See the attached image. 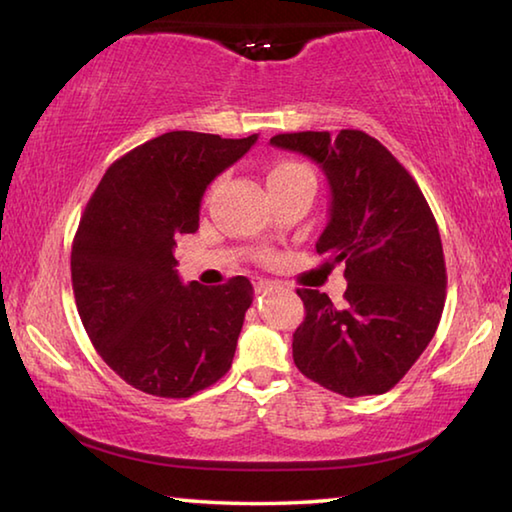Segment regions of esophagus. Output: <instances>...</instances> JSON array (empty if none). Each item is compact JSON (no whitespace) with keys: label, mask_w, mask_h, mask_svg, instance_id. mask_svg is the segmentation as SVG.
<instances>
[{"label":"esophagus","mask_w":512,"mask_h":512,"mask_svg":"<svg viewBox=\"0 0 512 512\" xmlns=\"http://www.w3.org/2000/svg\"><path fill=\"white\" fill-rule=\"evenodd\" d=\"M253 284H255V291L257 293H266V291L275 289V282L273 280H264V277H257Z\"/></svg>","instance_id":"obj_1"}]
</instances>
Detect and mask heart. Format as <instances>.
I'll list each match as a JSON object with an SVG mask.
<instances>
[{"mask_svg": "<svg viewBox=\"0 0 512 512\" xmlns=\"http://www.w3.org/2000/svg\"><path fill=\"white\" fill-rule=\"evenodd\" d=\"M293 169H302V164H296V162H282V164H277L275 169H271V173H268V178L280 176V173H287V171H293Z\"/></svg>", "mask_w": 512, "mask_h": 512, "instance_id": "b5f03b06", "label": "heart"}]
</instances>
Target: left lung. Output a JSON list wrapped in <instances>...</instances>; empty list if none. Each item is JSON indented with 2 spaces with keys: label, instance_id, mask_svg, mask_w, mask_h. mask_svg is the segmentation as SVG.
I'll return each instance as SVG.
<instances>
[{
  "label": "left lung",
  "instance_id": "1",
  "mask_svg": "<svg viewBox=\"0 0 512 512\" xmlns=\"http://www.w3.org/2000/svg\"><path fill=\"white\" fill-rule=\"evenodd\" d=\"M325 171L332 201L316 241L327 266H345L343 307L298 289L305 320L293 334L302 375L345 397L381 395L436 334L445 307V255L427 198L395 155L363 131L282 133Z\"/></svg>",
  "mask_w": 512,
  "mask_h": 512
}]
</instances>
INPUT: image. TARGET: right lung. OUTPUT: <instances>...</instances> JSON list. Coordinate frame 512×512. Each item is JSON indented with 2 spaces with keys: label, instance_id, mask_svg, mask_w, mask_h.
Wrapping results in <instances>:
<instances>
[{
  "label": "right lung",
  "instance_id": "1",
  "mask_svg": "<svg viewBox=\"0 0 512 512\" xmlns=\"http://www.w3.org/2000/svg\"><path fill=\"white\" fill-rule=\"evenodd\" d=\"M257 135L171 131L121 155L85 205L72 244V287L101 359L142 393L192 397L232 366L253 284H183L176 237L198 230L207 185Z\"/></svg>",
  "mask_w": 512,
  "mask_h": 512
}]
</instances>
